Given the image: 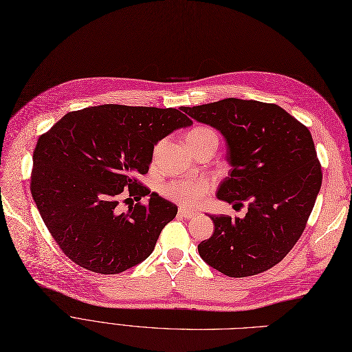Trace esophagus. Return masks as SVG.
I'll use <instances>...</instances> for the list:
<instances>
[{"label":"esophagus","instance_id":"1","mask_svg":"<svg viewBox=\"0 0 352 352\" xmlns=\"http://www.w3.org/2000/svg\"><path fill=\"white\" fill-rule=\"evenodd\" d=\"M179 214L182 217H185V219H192V217H195L197 213L196 212H192V210H188L185 208H179Z\"/></svg>","mask_w":352,"mask_h":352}]
</instances>
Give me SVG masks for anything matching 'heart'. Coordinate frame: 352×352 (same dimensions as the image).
<instances>
[{
    "label": "heart",
    "instance_id": "b5f03b06",
    "mask_svg": "<svg viewBox=\"0 0 352 352\" xmlns=\"http://www.w3.org/2000/svg\"><path fill=\"white\" fill-rule=\"evenodd\" d=\"M206 139H216L214 131L209 127H196L190 130L186 136V143L189 147L199 144ZM157 152V148H156ZM209 192V183L204 179H185V180H175L170 185H167L164 193L167 197H170L180 205L185 206H197L205 199Z\"/></svg>",
    "mask_w": 352,
    "mask_h": 352
}]
</instances>
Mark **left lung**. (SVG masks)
Returning a JSON list of instances; mask_svg holds the SVG:
<instances>
[{"label":"left lung","mask_w":352,"mask_h":352,"mask_svg":"<svg viewBox=\"0 0 352 352\" xmlns=\"http://www.w3.org/2000/svg\"><path fill=\"white\" fill-rule=\"evenodd\" d=\"M223 136L229 175L216 196L248 204L243 217L214 216L213 235L197 245L213 270L243 278L271 270L302 235L322 173L309 130L276 104L229 97L185 107Z\"/></svg>","instance_id":"1"}]
</instances>
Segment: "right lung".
<instances>
[{"mask_svg": "<svg viewBox=\"0 0 352 352\" xmlns=\"http://www.w3.org/2000/svg\"><path fill=\"white\" fill-rule=\"evenodd\" d=\"M185 107L103 104L67 113L40 136L31 195L47 229L73 262L91 272H124L150 256L177 206L139 185L155 146L193 122ZM146 206L115 210L123 190Z\"/></svg>", "mask_w": 352, "mask_h": 352, "instance_id": "obj_1", "label": "right lung"}]
</instances>
